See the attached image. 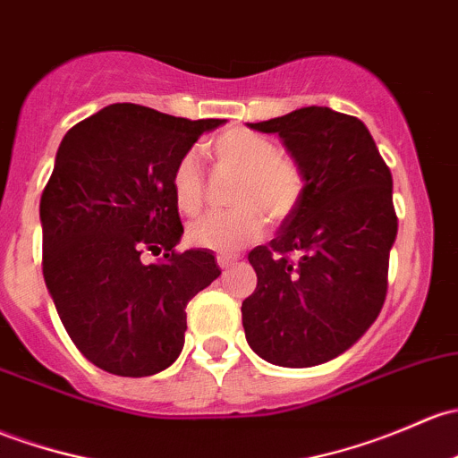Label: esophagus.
I'll use <instances>...</instances> for the list:
<instances>
[{
    "instance_id": "obj_1",
    "label": "esophagus",
    "mask_w": 458,
    "mask_h": 458,
    "mask_svg": "<svg viewBox=\"0 0 458 458\" xmlns=\"http://www.w3.org/2000/svg\"><path fill=\"white\" fill-rule=\"evenodd\" d=\"M234 263H237V259L234 257H228V254H216V266H219L221 269L233 267Z\"/></svg>"
}]
</instances>
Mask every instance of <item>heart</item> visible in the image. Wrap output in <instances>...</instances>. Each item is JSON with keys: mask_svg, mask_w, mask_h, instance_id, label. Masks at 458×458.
Returning a JSON list of instances; mask_svg holds the SVG:
<instances>
[{"mask_svg": "<svg viewBox=\"0 0 458 458\" xmlns=\"http://www.w3.org/2000/svg\"><path fill=\"white\" fill-rule=\"evenodd\" d=\"M213 156L221 165L242 171L234 204L228 213H208L186 230L191 243L216 252H237L266 233V215L283 219L301 197V175L290 160L281 157L276 142L250 129H230L213 142ZM175 206L184 215H195L204 199V173L195 151L177 160L171 175Z\"/></svg>", "mask_w": 458, "mask_h": 458, "instance_id": "b5f03b06", "label": "heart"}]
</instances>
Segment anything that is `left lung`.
Wrapping results in <instances>:
<instances>
[{
	"label": "left lung",
	"mask_w": 458,
	"mask_h": 458,
	"mask_svg": "<svg viewBox=\"0 0 458 458\" xmlns=\"http://www.w3.org/2000/svg\"><path fill=\"white\" fill-rule=\"evenodd\" d=\"M248 127L281 138L302 191L276 237L248 254L257 290L242 305L245 340L276 367L325 364L367 334L386 298L391 171L367 124L329 107Z\"/></svg>",
	"instance_id": "8db88e82"
}]
</instances>
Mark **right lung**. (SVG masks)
I'll list each match as a JSON object with an SVG mask.
<instances>
[{
	"mask_svg": "<svg viewBox=\"0 0 458 458\" xmlns=\"http://www.w3.org/2000/svg\"><path fill=\"white\" fill-rule=\"evenodd\" d=\"M225 120L109 105L72 127L41 195L43 278L81 353L107 373L147 377L180 358L186 305L221 274L204 248L175 252L184 228L177 160ZM144 249L165 250L144 264Z\"/></svg>",
	"mask_w": 458,
	"mask_h": 458,
	"instance_id": "add662e5",
	"label": "right lung"
}]
</instances>
